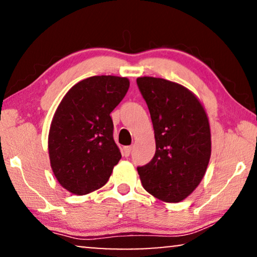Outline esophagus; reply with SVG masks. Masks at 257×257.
<instances>
[{
	"instance_id": "1",
	"label": "esophagus",
	"mask_w": 257,
	"mask_h": 257,
	"mask_svg": "<svg viewBox=\"0 0 257 257\" xmlns=\"http://www.w3.org/2000/svg\"><path fill=\"white\" fill-rule=\"evenodd\" d=\"M131 151H132V146H125L124 149H122V156L128 157L130 154H131Z\"/></svg>"
}]
</instances>
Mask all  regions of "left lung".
Returning <instances> with one entry per match:
<instances>
[{
    "label": "left lung",
    "mask_w": 257,
    "mask_h": 257,
    "mask_svg": "<svg viewBox=\"0 0 257 257\" xmlns=\"http://www.w3.org/2000/svg\"><path fill=\"white\" fill-rule=\"evenodd\" d=\"M137 84L149 106L156 154L138 167L143 187L164 202H180L201 182L212 153L209 120L192 91L156 77Z\"/></svg>",
    "instance_id": "obj_1"
}]
</instances>
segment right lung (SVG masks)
I'll return each instance as SVG.
<instances>
[{
    "mask_svg": "<svg viewBox=\"0 0 257 257\" xmlns=\"http://www.w3.org/2000/svg\"><path fill=\"white\" fill-rule=\"evenodd\" d=\"M128 87L126 77H89L59 103L49 130V158L59 185L72 194L103 187L120 160L110 113Z\"/></svg>",
    "mask_w": 257,
    "mask_h": 257,
    "instance_id": "add662e5",
    "label": "right lung"
}]
</instances>
